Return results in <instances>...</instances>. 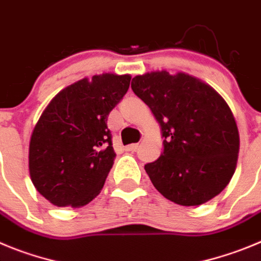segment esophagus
<instances>
[{
    "label": "esophagus",
    "instance_id": "34e87169",
    "mask_svg": "<svg viewBox=\"0 0 261 261\" xmlns=\"http://www.w3.org/2000/svg\"><path fill=\"white\" fill-rule=\"evenodd\" d=\"M138 148H139V144H135V143H134V144H130V145H127V147H126V151L135 152Z\"/></svg>",
    "mask_w": 261,
    "mask_h": 261
}]
</instances>
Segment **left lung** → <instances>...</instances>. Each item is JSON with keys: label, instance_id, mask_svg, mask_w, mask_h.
I'll return each instance as SVG.
<instances>
[{"label": "left lung", "instance_id": "left-lung-1", "mask_svg": "<svg viewBox=\"0 0 261 261\" xmlns=\"http://www.w3.org/2000/svg\"><path fill=\"white\" fill-rule=\"evenodd\" d=\"M134 93L160 123L164 151L144 166L157 191L179 205L210 201L229 185L239 152L237 122L222 96L186 72L136 75Z\"/></svg>", "mask_w": 261, "mask_h": 261}]
</instances>
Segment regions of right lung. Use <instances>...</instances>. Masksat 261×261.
<instances>
[{"instance_id":"1","label":"right lung","mask_w":261,"mask_h":261,"mask_svg":"<svg viewBox=\"0 0 261 261\" xmlns=\"http://www.w3.org/2000/svg\"><path fill=\"white\" fill-rule=\"evenodd\" d=\"M130 81L128 74L105 72L75 82L40 116L28 168L34 186L53 205L79 208L100 194L116 159L108 116Z\"/></svg>"}]
</instances>
